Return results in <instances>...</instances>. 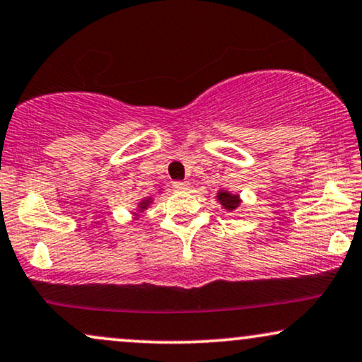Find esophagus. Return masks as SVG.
<instances>
[{"mask_svg": "<svg viewBox=\"0 0 362 362\" xmlns=\"http://www.w3.org/2000/svg\"><path fill=\"white\" fill-rule=\"evenodd\" d=\"M172 187L175 190H187V189H189V182H182V180L172 182Z\"/></svg>", "mask_w": 362, "mask_h": 362, "instance_id": "obj_1", "label": "esophagus"}]
</instances>
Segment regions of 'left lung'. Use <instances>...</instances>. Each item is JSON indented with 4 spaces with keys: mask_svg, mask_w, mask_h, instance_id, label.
<instances>
[{
    "mask_svg": "<svg viewBox=\"0 0 362 362\" xmlns=\"http://www.w3.org/2000/svg\"><path fill=\"white\" fill-rule=\"evenodd\" d=\"M217 200H219L221 206H223L224 209H228V211H233V209H236L239 206V202H241L238 195L226 192V190H221V192L217 194Z\"/></svg>",
    "mask_w": 362,
    "mask_h": 362,
    "instance_id": "left-lung-1",
    "label": "left lung"
}]
</instances>
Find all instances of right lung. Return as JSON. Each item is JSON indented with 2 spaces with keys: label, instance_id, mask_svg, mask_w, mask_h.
Returning a JSON list of instances; mask_svg holds the SVG:
<instances>
[{
  "label": "right lung",
  "instance_id": "add662e5",
  "mask_svg": "<svg viewBox=\"0 0 362 362\" xmlns=\"http://www.w3.org/2000/svg\"><path fill=\"white\" fill-rule=\"evenodd\" d=\"M148 204H150V199H145L143 202H139V209H141V211H145V209L148 207Z\"/></svg>",
  "mask_w": 362,
  "mask_h": 362
}]
</instances>
